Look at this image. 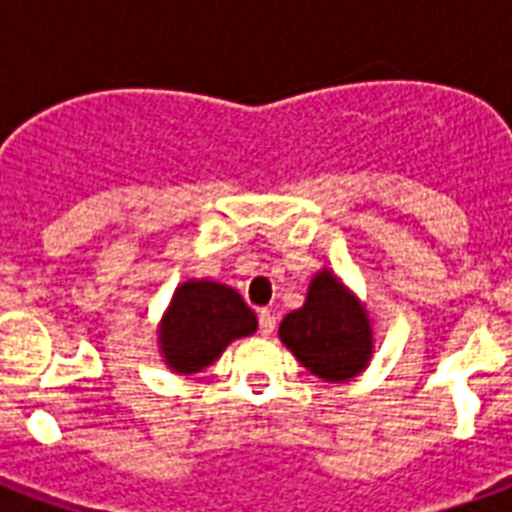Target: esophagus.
I'll use <instances>...</instances> for the list:
<instances>
[{"label":"esophagus","instance_id":"obj_1","mask_svg":"<svg viewBox=\"0 0 512 512\" xmlns=\"http://www.w3.org/2000/svg\"><path fill=\"white\" fill-rule=\"evenodd\" d=\"M257 324H260V335H271L276 329V316L271 311H257Z\"/></svg>","mask_w":512,"mask_h":512}]
</instances>
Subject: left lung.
Returning a JSON list of instances; mask_svg holds the SVG:
<instances>
[{"label":"left lung","instance_id":"left-lung-1","mask_svg":"<svg viewBox=\"0 0 512 512\" xmlns=\"http://www.w3.org/2000/svg\"><path fill=\"white\" fill-rule=\"evenodd\" d=\"M279 335L308 372L329 382L350 380L372 353L366 313L329 271L313 279L303 308L284 316Z\"/></svg>","mask_w":512,"mask_h":512}]
</instances>
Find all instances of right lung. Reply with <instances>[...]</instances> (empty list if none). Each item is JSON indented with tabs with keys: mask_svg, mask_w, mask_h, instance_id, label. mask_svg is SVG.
<instances>
[{
	"mask_svg": "<svg viewBox=\"0 0 512 512\" xmlns=\"http://www.w3.org/2000/svg\"><path fill=\"white\" fill-rule=\"evenodd\" d=\"M255 329V313L239 292L215 281H188L172 297L159 342L167 364L175 372L191 374L212 364L228 342Z\"/></svg>",
	"mask_w": 512,
	"mask_h": 512,
	"instance_id": "1",
	"label": "right lung"
}]
</instances>
